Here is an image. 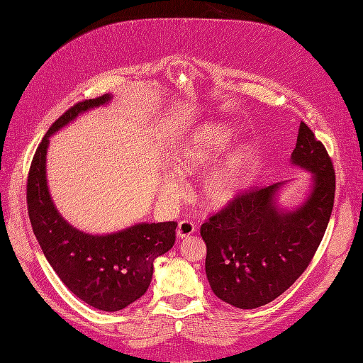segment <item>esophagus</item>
Instances as JSON below:
<instances>
[{
	"label": "esophagus",
	"mask_w": 363,
	"mask_h": 363,
	"mask_svg": "<svg viewBox=\"0 0 363 363\" xmlns=\"http://www.w3.org/2000/svg\"><path fill=\"white\" fill-rule=\"evenodd\" d=\"M195 232V225L192 221H188V219H184V221L179 223L177 227V238L183 239V238H188Z\"/></svg>",
	"instance_id": "34e87169"
}]
</instances>
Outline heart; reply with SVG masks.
Returning <instances> with one entry per match:
<instances>
[{"label":"heart","mask_w":363,"mask_h":363,"mask_svg":"<svg viewBox=\"0 0 363 363\" xmlns=\"http://www.w3.org/2000/svg\"><path fill=\"white\" fill-rule=\"evenodd\" d=\"M232 135L221 124H206L184 142L172 159L174 169L183 175L199 174L211 164L218 152L227 144ZM247 163V151L238 148L208 172L201 186L200 196L206 206L218 208L225 206L239 191ZM180 186L177 180L167 177L163 182V191L175 195Z\"/></svg>","instance_id":"heart-1"}]
</instances>
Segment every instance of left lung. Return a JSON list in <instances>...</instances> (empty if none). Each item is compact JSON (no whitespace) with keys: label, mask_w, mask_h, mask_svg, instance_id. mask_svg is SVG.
<instances>
[{"label":"left lung","mask_w":363,"mask_h":363,"mask_svg":"<svg viewBox=\"0 0 363 363\" xmlns=\"http://www.w3.org/2000/svg\"><path fill=\"white\" fill-rule=\"evenodd\" d=\"M292 163L313 174L303 206L280 211V184L236 194L201 225L206 274L218 298L239 309H256L276 300L309 267L332 215L335 168L321 140L300 124Z\"/></svg>","instance_id":"1"}]
</instances>
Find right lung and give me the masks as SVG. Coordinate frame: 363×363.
<instances>
[{
	"label": "right lung",
	"instance_id": "right-lung-1",
	"mask_svg": "<svg viewBox=\"0 0 363 363\" xmlns=\"http://www.w3.org/2000/svg\"><path fill=\"white\" fill-rule=\"evenodd\" d=\"M108 100L107 94L80 101L54 121L30 164L27 207L33 233L65 286L98 311L116 312L147 292L152 262L172 248L177 223L136 224L104 236L83 233L54 207L45 177L50 136L79 113Z\"/></svg>",
	"mask_w": 363,
	"mask_h": 363
}]
</instances>
